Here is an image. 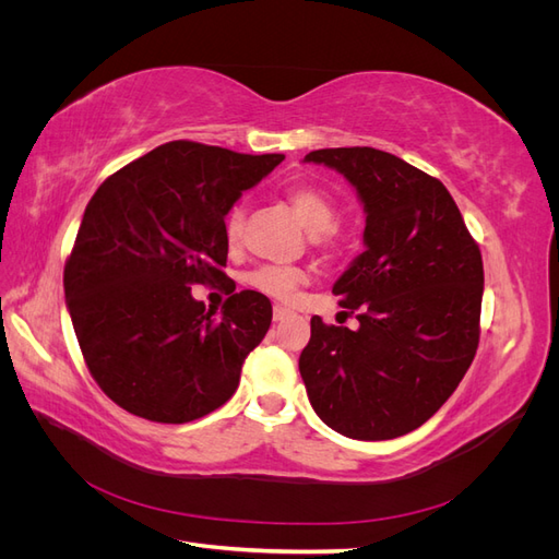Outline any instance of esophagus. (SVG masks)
Masks as SVG:
<instances>
[{
	"label": "esophagus",
	"mask_w": 559,
	"mask_h": 559,
	"mask_svg": "<svg viewBox=\"0 0 559 559\" xmlns=\"http://www.w3.org/2000/svg\"><path fill=\"white\" fill-rule=\"evenodd\" d=\"M286 317H292V310H286V308H280V306H277L275 312H273V319H275V321H284Z\"/></svg>",
	"instance_id": "obj_1"
}]
</instances>
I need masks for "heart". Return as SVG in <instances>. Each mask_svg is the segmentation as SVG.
Wrapping results in <instances>:
<instances>
[{
	"instance_id": "obj_1",
	"label": "heart",
	"mask_w": 559,
	"mask_h": 559,
	"mask_svg": "<svg viewBox=\"0 0 559 559\" xmlns=\"http://www.w3.org/2000/svg\"><path fill=\"white\" fill-rule=\"evenodd\" d=\"M286 202L294 207L298 218L310 230V245L324 257H335L343 249V233L335 226L337 205L335 200L312 183H296L286 189ZM245 230V207L233 205L224 218V235L230 247H238ZM308 275L296 265H273L265 263L251 270L247 282L251 289L275 300H292L300 284H306Z\"/></svg>"
}]
</instances>
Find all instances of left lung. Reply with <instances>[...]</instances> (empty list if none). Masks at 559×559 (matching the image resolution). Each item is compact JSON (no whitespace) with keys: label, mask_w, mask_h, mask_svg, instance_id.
I'll use <instances>...</instances> for the list:
<instances>
[{"label":"left lung","mask_w":559,"mask_h":559,"mask_svg":"<svg viewBox=\"0 0 559 559\" xmlns=\"http://www.w3.org/2000/svg\"><path fill=\"white\" fill-rule=\"evenodd\" d=\"M306 160L335 167L357 189L366 251L333 286L359 329L312 317L300 378L331 429L389 441L425 425L476 357L480 247L445 186L399 156L347 146Z\"/></svg>","instance_id":"obj_1"}]
</instances>
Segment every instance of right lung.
Wrapping results in <instances>:
<instances>
[{"label": "right lung", "instance_id": "right-lung-1", "mask_svg": "<svg viewBox=\"0 0 559 559\" xmlns=\"http://www.w3.org/2000/svg\"><path fill=\"white\" fill-rule=\"evenodd\" d=\"M282 160L177 140L91 198L64 261V298L83 361L123 411L186 425L235 394L273 306L247 289L216 314L191 286L226 284V212Z\"/></svg>", "mask_w": 559, "mask_h": 559}]
</instances>
